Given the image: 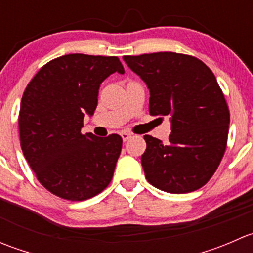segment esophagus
<instances>
[{
    "instance_id": "esophagus-1",
    "label": "esophagus",
    "mask_w": 253,
    "mask_h": 253,
    "mask_svg": "<svg viewBox=\"0 0 253 253\" xmlns=\"http://www.w3.org/2000/svg\"><path fill=\"white\" fill-rule=\"evenodd\" d=\"M120 136H121V138H122V141L124 142H126V141H128L129 138H131V134L129 133H127V132H121V133H120Z\"/></svg>"
}]
</instances>
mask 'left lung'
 Segmentation results:
<instances>
[{"mask_svg":"<svg viewBox=\"0 0 253 253\" xmlns=\"http://www.w3.org/2000/svg\"><path fill=\"white\" fill-rule=\"evenodd\" d=\"M149 89V112L170 116L169 143L144 136L141 163L150 185L169 193L205 186L218 169L230 114L215 76L198 58L176 52L124 56Z\"/></svg>","mask_w":253,"mask_h":253,"instance_id":"8db88e82","label":"left lung"}]
</instances>
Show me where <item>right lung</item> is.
<instances>
[{
	"mask_svg": "<svg viewBox=\"0 0 253 253\" xmlns=\"http://www.w3.org/2000/svg\"><path fill=\"white\" fill-rule=\"evenodd\" d=\"M115 72L125 73L115 56L71 53L46 63L25 88L20 147L40 183L58 197L88 200L110 183L122 138L83 134L82 127L95 111L100 84Z\"/></svg>",
	"mask_w": 253,
	"mask_h": 253,
	"instance_id": "right-lung-1",
	"label": "right lung"
}]
</instances>
